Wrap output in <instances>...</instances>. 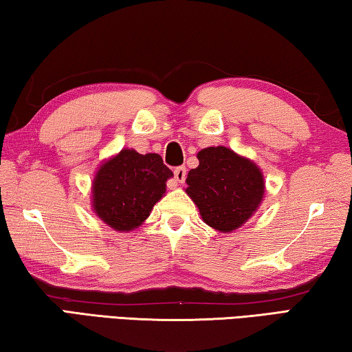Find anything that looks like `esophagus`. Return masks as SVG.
<instances>
[{"instance_id":"34e87169","label":"esophagus","mask_w":352,"mask_h":352,"mask_svg":"<svg viewBox=\"0 0 352 352\" xmlns=\"http://www.w3.org/2000/svg\"><path fill=\"white\" fill-rule=\"evenodd\" d=\"M186 177H187L186 166H177V168L175 170V179L179 184H182L184 181H186Z\"/></svg>"}]
</instances>
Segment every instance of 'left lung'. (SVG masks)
<instances>
[{
    "label": "left lung",
    "mask_w": 352,
    "mask_h": 352,
    "mask_svg": "<svg viewBox=\"0 0 352 352\" xmlns=\"http://www.w3.org/2000/svg\"><path fill=\"white\" fill-rule=\"evenodd\" d=\"M199 165L187 175L186 193L203 221L229 234L250 220L265 197L263 173L254 160L226 146H209L197 154Z\"/></svg>",
    "instance_id": "left-lung-1"
}]
</instances>
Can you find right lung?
<instances>
[{
	"label": "right lung",
	"mask_w": 352,
	"mask_h": 352,
	"mask_svg": "<svg viewBox=\"0 0 352 352\" xmlns=\"http://www.w3.org/2000/svg\"><path fill=\"white\" fill-rule=\"evenodd\" d=\"M171 176L159 154L123 148L98 166L91 181V210L113 230L131 232L162 199Z\"/></svg>",
	"instance_id": "add662e5"
}]
</instances>
